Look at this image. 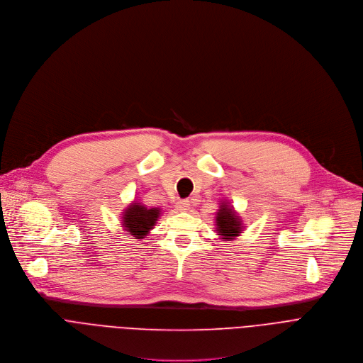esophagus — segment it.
I'll list each match as a JSON object with an SVG mask.
<instances>
[{
    "instance_id": "1",
    "label": "esophagus",
    "mask_w": 363,
    "mask_h": 363,
    "mask_svg": "<svg viewBox=\"0 0 363 363\" xmlns=\"http://www.w3.org/2000/svg\"><path fill=\"white\" fill-rule=\"evenodd\" d=\"M189 207H190V201L189 200H180V201L176 203V208L179 211H186V210H189Z\"/></svg>"
}]
</instances>
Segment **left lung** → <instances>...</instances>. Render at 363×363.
<instances>
[{
    "instance_id": "left-lung-1",
    "label": "left lung",
    "mask_w": 363,
    "mask_h": 363,
    "mask_svg": "<svg viewBox=\"0 0 363 363\" xmlns=\"http://www.w3.org/2000/svg\"><path fill=\"white\" fill-rule=\"evenodd\" d=\"M216 226V232L228 242L239 236V233H242V222L239 219V216H236L233 207H230L225 201L220 203V208L217 211Z\"/></svg>"
}]
</instances>
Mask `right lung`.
Instances as JSON below:
<instances>
[{
  "label": "right lung",
  "instance_id": "obj_1",
  "mask_svg": "<svg viewBox=\"0 0 363 363\" xmlns=\"http://www.w3.org/2000/svg\"><path fill=\"white\" fill-rule=\"evenodd\" d=\"M160 216V208L153 207L147 208L141 203H131L128 208L124 210L123 225L128 235H133L135 239H143L156 225Z\"/></svg>",
  "mask_w": 363,
  "mask_h": 363
}]
</instances>
